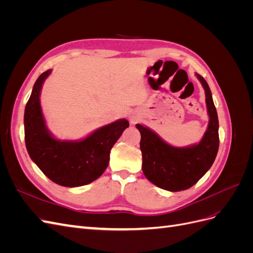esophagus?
I'll list each match as a JSON object with an SVG mask.
<instances>
[{
  "label": "esophagus",
  "mask_w": 253,
  "mask_h": 253,
  "mask_svg": "<svg viewBox=\"0 0 253 253\" xmlns=\"http://www.w3.org/2000/svg\"><path fill=\"white\" fill-rule=\"evenodd\" d=\"M138 115H136V114H133V115H131V116H129V121H131V124H136L137 121H138Z\"/></svg>",
  "instance_id": "34e87169"
}]
</instances>
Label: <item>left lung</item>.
Listing matches in <instances>:
<instances>
[{
    "label": "left lung",
    "instance_id": "left-lung-1",
    "mask_svg": "<svg viewBox=\"0 0 253 253\" xmlns=\"http://www.w3.org/2000/svg\"><path fill=\"white\" fill-rule=\"evenodd\" d=\"M206 94L209 125L197 144L177 148L168 144L147 126L136 125L141 135L142 172L155 186L177 192L194 186L207 173L215 160L219 138L218 118L212 94L207 81L196 74Z\"/></svg>",
    "mask_w": 253,
    "mask_h": 253
}]
</instances>
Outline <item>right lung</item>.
I'll return each mask as SVG.
<instances>
[{
    "label": "right lung",
    "mask_w": 253,
    "mask_h": 253,
    "mask_svg": "<svg viewBox=\"0 0 253 253\" xmlns=\"http://www.w3.org/2000/svg\"><path fill=\"white\" fill-rule=\"evenodd\" d=\"M50 73L48 70L39 76L25 106L26 149L33 162L53 182L70 188L87 185L108 168L111 149L129 124L119 119L77 141L55 138L45 124L40 104L42 85Z\"/></svg>",
    "instance_id": "right-lung-1"
}]
</instances>
